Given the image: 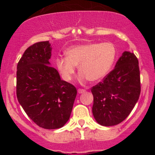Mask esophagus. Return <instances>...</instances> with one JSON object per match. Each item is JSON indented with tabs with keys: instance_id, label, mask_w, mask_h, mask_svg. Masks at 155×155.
I'll list each match as a JSON object with an SVG mask.
<instances>
[{
	"instance_id": "34e87169",
	"label": "esophagus",
	"mask_w": 155,
	"mask_h": 155,
	"mask_svg": "<svg viewBox=\"0 0 155 155\" xmlns=\"http://www.w3.org/2000/svg\"><path fill=\"white\" fill-rule=\"evenodd\" d=\"M85 91H86V90H84V89H81V88H79V90H78V92H79V93H84V92H85Z\"/></svg>"
}]
</instances>
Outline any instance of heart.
Masks as SVG:
<instances>
[{"mask_svg": "<svg viewBox=\"0 0 155 155\" xmlns=\"http://www.w3.org/2000/svg\"><path fill=\"white\" fill-rule=\"evenodd\" d=\"M65 58H58L56 65L62 78L71 81L79 65L81 81H98L111 71L117 58V49L110 42L90 43L74 46L65 52Z\"/></svg>", "mask_w": 155, "mask_h": 155, "instance_id": "1", "label": "heart"}]
</instances>
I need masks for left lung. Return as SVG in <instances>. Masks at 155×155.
I'll use <instances>...</instances> for the list:
<instances>
[{
    "mask_svg": "<svg viewBox=\"0 0 155 155\" xmlns=\"http://www.w3.org/2000/svg\"><path fill=\"white\" fill-rule=\"evenodd\" d=\"M92 114L103 126L121 123L128 117L139 98L140 71L138 58L124 51L115 68L101 82L91 88Z\"/></svg>",
    "mask_w": 155,
    "mask_h": 155,
    "instance_id": "8db88e82",
    "label": "left lung"
}]
</instances>
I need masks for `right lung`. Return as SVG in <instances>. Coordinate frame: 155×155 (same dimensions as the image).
<instances>
[{"label": "right lung", "instance_id": "1", "mask_svg": "<svg viewBox=\"0 0 155 155\" xmlns=\"http://www.w3.org/2000/svg\"><path fill=\"white\" fill-rule=\"evenodd\" d=\"M49 41L35 43L25 51L17 64V97L32 121L44 129L60 128L68 121L77 90L60 79L50 66Z\"/></svg>", "mask_w": 155, "mask_h": 155}]
</instances>
